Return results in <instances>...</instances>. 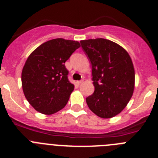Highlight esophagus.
I'll return each mask as SVG.
<instances>
[{
    "label": "esophagus",
    "instance_id": "esophagus-1",
    "mask_svg": "<svg viewBox=\"0 0 158 158\" xmlns=\"http://www.w3.org/2000/svg\"><path fill=\"white\" fill-rule=\"evenodd\" d=\"M82 82H83V80H79V81H77V82H76V84H77V85H80V84H82Z\"/></svg>",
    "mask_w": 158,
    "mask_h": 158
}]
</instances>
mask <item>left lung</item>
Here are the masks:
<instances>
[{"label": "left lung", "mask_w": 158, "mask_h": 158, "mask_svg": "<svg viewBox=\"0 0 158 158\" xmlns=\"http://www.w3.org/2000/svg\"><path fill=\"white\" fill-rule=\"evenodd\" d=\"M92 65L95 91L86 98L93 113L109 118L121 112L130 101L135 87V69L125 49L102 38L81 40Z\"/></svg>", "instance_id": "obj_1"}]
</instances>
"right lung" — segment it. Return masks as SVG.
I'll list each match as a JSON object with an SVG mask.
<instances>
[{
  "mask_svg": "<svg viewBox=\"0 0 158 158\" xmlns=\"http://www.w3.org/2000/svg\"><path fill=\"white\" fill-rule=\"evenodd\" d=\"M80 47L77 41L51 40L29 56L22 70L23 93L39 112L52 114L66 106L74 85L68 79L65 63Z\"/></svg>",
  "mask_w": 158,
  "mask_h": 158,
  "instance_id": "obj_1",
  "label": "right lung"
}]
</instances>
